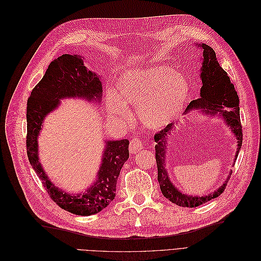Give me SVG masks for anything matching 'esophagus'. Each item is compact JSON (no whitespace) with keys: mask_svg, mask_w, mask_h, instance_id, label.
<instances>
[{"mask_svg":"<svg viewBox=\"0 0 261 261\" xmlns=\"http://www.w3.org/2000/svg\"><path fill=\"white\" fill-rule=\"evenodd\" d=\"M143 147H144V144L141 142L140 139L134 138V139L130 140V143H129V151H130L132 154H137V153H139Z\"/></svg>","mask_w":261,"mask_h":261,"instance_id":"esophagus-1","label":"esophagus"}]
</instances>
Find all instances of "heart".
Wrapping results in <instances>:
<instances>
[{"mask_svg":"<svg viewBox=\"0 0 261 261\" xmlns=\"http://www.w3.org/2000/svg\"><path fill=\"white\" fill-rule=\"evenodd\" d=\"M116 94L109 93L106 104L110 116L128 123L132 114L125 104L137 107L139 121L150 129H159L174 120L188 103L191 87L181 73L170 67L128 69L120 74Z\"/></svg>","mask_w":261,"mask_h":261,"instance_id":"1","label":"heart"}]
</instances>
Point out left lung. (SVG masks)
<instances>
[{
  "label": "left lung",
  "instance_id": "obj_1",
  "mask_svg": "<svg viewBox=\"0 0 261 261\" xmlns=\"http://www.w3.org/2000/svg\"><path fill=\"white\" fill-rule=\"evenodd\" d=\"M194 47L200 49L202 54L200 57L202 61L200 70L202 87L200 97L190 102L184 115L189 114V111L192 110H201L203 114L210 116L220 115L224 120L226 126L232 133L233 139L237 142V151L234 155L236 160L242 145V126L240 122L239 97L237 91L234 90V86L230 83L227 73L220 67L214 48L205 43H194ZM175 133L176 125L170 123L163 130L154 136V140L156 142L155 157L158 170L157 178L160 185V190L170 202L180 207H197L221 195L225 189L232 171L230 170L228 172L227 178H225L224 182L221 184L220 187L212 193L197 196L189 195L180 191L174 182L171 181L166 166L167 146Z\"/></svg>",
  "mask_w": 261,
  "mask_h": 261
}]
</instances>
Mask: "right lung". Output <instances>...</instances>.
I'll return each mask as SVG.
<instances>
[{"label":"right lung","instance_id":"1","mask_svg":"<svg viewBox=\"0 0 261 261\" xmlns=\"http://www.w3.org/2000/svg\"><path fill=\"white\" fill-rule=\"evenodd\" d=\"M100 74L87 69L81 55L64 54L48 65L42 80L35 86L28 100L27 150L30 164L41 179L49 197L67 212L92 216L106 208L116 196L117 180L128 159V139L104 140L101 166L93 182L84 192L70 193L51 180L39 160L38 136L45 117L67 98H82L100 103L103 87Z\"/></svg>","mask_w":261,"mask_h":261}]
</instances>
